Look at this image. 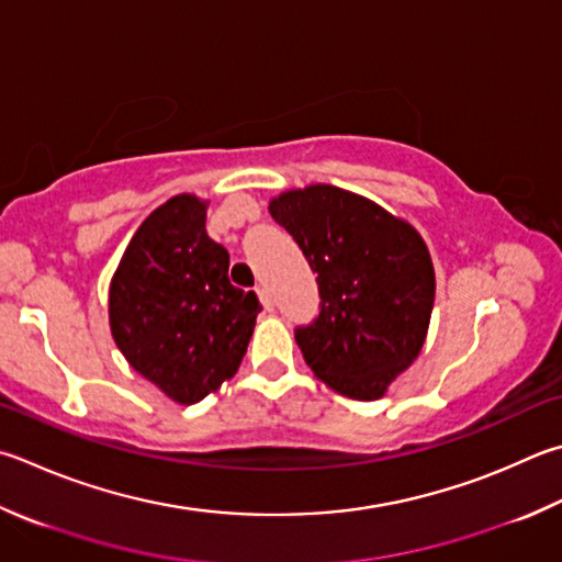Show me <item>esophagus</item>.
I'll use <instances>...</instances> for the list:
<instances>
[{"mask_svg": "<svg viewBox=\"0 0 562 562\" xmlns=\"http://www.w3.org/2000/svg\"><path fill=\"white\" fill-rule=\"evenodd\" d=\"M255 292H258V297H260V302H262V307L265 310H272V300H270V294H268V290H262V288H258V290H255Z\"/></svg>", "mask_w": 562, "mask_h": 562, "instance_id": "obj_1", "label": "esophagus"}]
</instances>
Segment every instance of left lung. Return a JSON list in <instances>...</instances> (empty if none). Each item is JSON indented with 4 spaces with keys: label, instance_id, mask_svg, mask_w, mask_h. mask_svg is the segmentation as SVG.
<instances>
[{
    "label": "left lung",
    "instance_id": "1",
    "mask_svg": "<svg viewBox=\"0 0 562 562\" xmlns=\"http://www.w3.org/2000/svg\"><path fill=\"white\" fill-rule=\"evenodd\" d=\"M307 258L319 316L294 329L316 379L353 401L383 397L420 353L435 304L425 240L359 193L312 183L270 201Z\"/></svg>",
    "mask_w": 562,
    "mask_h": 562
}]
</instances>
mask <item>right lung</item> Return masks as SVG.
Listing matches in <instances>:
<instances>
[{"instance_id": "add662e5", "label": "right lung", "mask_w": 562, "mask_h": 562, "mask_svg": "<svg viewBox=\"0 0 562 562\" xmlns=\"http://www.w3.org/2000/svg\"><path fill=\"white\" fill-rule=\"evenodd\" d=\"M255 292L233 288L228 250L209 238L191 193L151 211L110 282V331L127 363L181 405L233 379L246 356Z\"/></svg>"}]
</instances>
